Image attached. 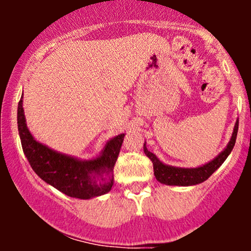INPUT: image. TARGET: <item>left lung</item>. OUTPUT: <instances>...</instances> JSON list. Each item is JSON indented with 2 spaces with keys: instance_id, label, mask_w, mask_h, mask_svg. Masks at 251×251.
Returning a JSON list of instances; mask_svg holds the SVG:
<instances>
[{
  "instance_id": "obj_1",
  "label": "left lung",
  "mask_w": 251,
  "mask_h": 251,
  "mask_svg": "<svg viewBox=\"0 0 251 251\" xmlns=\"http://www.w3.org/2000/svg\"><path fill=\"white\" fill-rule=\"evenodd\" d=\"M238 131V119L236 120L232 131L231 138L227 143L226 148L221 152L220 154L216 155L212 160L205 163L204 165L198 166V168H178V166L168 165L164 164L159 158L154 153L150 152L146 148V142L144 143V152L151 159L153 164L154 177L159 183L165 184V185H176V186H191L197 185V184L203 183L214 172L217 170L224 160L226 159L227 155L231 153L236 143V137H237Z\"/></svg>"
}]
</instances>
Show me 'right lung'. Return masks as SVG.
<instances>
[{"mask_svg":"<svg viewBox=\"0 0 251 251\" xmlns=\"http://www.w3.org/2000/svg\"><path fill=\"white\" fill-rule=\"evenodd\" d=\"M22 99L24 97L17 106V127L22 149L34 172L53 188L73 198L91 200L111 191L114 164L125 133L109 139L97 157L79 159L37 142L27 127Z\"/></svg>","mask_w":251,"mask_h":251,"instance_id":"add662e5","label":"right lung"}]
</instances>
